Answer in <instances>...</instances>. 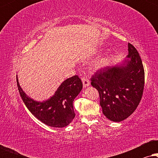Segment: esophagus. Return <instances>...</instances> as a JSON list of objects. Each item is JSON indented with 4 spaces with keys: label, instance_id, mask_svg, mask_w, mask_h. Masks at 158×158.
I'll return each instance as SVG.
<instances>
[{
    "label": "esophagus",
    "instance_id": "esophagus-1",
    "mask_svg": "<svg viewBox=\"0 0 158 158\" xmlns=\"http://www.w3.org/2000/svg\"><path fill=\"white\" fill-rule=\"evenodd\" d=\"M82 82H83V87H88V86L90 85V81L88 78H85V77H82L81 78Z\"/></svg>",
    "mask_w": 158,
    "mask_h": 158
}]
</instances>
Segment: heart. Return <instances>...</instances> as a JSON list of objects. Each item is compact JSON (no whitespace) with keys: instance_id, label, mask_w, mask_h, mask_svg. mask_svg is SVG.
I'll use <instances>...</instances> for the list:
<instances>
[{"instance_id":"1","label":"heart","mask_w":158,"mask_h":158,"mask_svg":"<svg viewBox=\"0 0 158 158\" xmlns=\"http://www.w3.org/2000/svg\"><path fill=\"white\" fill-rule=\"evenodd\" d=\"M106 64V60H103L98 63V67H103V66H104Z\"/></svg>"}]
</instances>
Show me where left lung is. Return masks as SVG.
Wrapping results in <instances>:
<instances>
[{"mask_svg": "<svg viewBox=\"0 0 158 158\" xmlns=\"http://www.w3.org/2000/svg\"><path fill=\"white\" fill-rule=\"evenodd\" d=\"M128 60L122 66L101 68L90 78L100 96L106 117L118 122L126 119L139 105L143 94L144 70L137 49L128 43Z\"/></svg>", "mask_w": 158, "mask_h": 158, "instance_id": "1", "label": "left lung"}]
</instances>
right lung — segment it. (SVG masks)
<instances>
[{
  "label": "right lung",
  "instance_id": "obj_1",
  "mask_svg": "<svg viewBox=\"0 0 158 158\" xmlns=\"http://www.w3.org/2000/svg\"><path fill=\"white\" fill-rule=\"evenodd\" d=\"M16 81L19 94L26 106L44 124L49 127L62 128L68 126L75 118L73 103L83 88V83L77 75L65 80L55 95L43 102H37L28 97L21 89L17 76Z\"/></svg>",
  "mask_w": 158,
  "mask_h": 158
}]
</instances>
